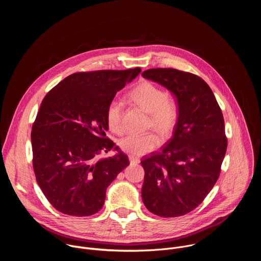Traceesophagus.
<instances>
[{
	"instance_id": "34e87169",
	"label": "esophagus",
	"mask_w": 261,
	"mask_h": 261,
	"mask_svg": "<svg viewBox=\"0 0 261 261\" xmlns=\"http://www.w3.org/2000/svg\"><path fill=\"white\" fill-rule=\"evenodd\" d=\"M129 160L131 162V164H137L139 163V158L134 156V155H129Z\"/></svg>"
}]
</instances>
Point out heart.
Segmentation results:
<instances>
[{
	"mask_svg": "<svg viewBox=\"0 0 261 261\" xmlns=\"http://www.w3.org/2000/svg\"><path fill=\"white\" fill-rule=\"evenodd\" d=\"M130 100L148 113V126L154 127L162 136H167L176 126L179 117L177 99L159 86L143 81L129 93ZM124 105L122 101H110L106 108L107 127L114 133L121 134L124 130ZM160 137L155 132L129 134L119 141L121 151L134 156H141L153 151L160 144Z\"/></svg>",
	"mask_w": 261,
	"mask_h": 261,
	"instance_id": "1",
	"label": "heart"
}]
</instances>
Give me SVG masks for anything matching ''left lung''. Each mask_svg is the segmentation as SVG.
<instances>
[{
	"mask_svg": "<svg viewBox=\"0 0 261 261\" xmlns=\"http://www.w3.org/2000/svg\"><path fill=\"white\" fill-rule=\"evenodd\" d=\"M142 76L171 91L179 105L173 136L141 160L142 201L157 216H182L204 200L219 178L227 150L224 119L213 91L195 74L154 68Z\"/></svg>",
	"mask_w": 261,
	"mask_h": 261,
	"instance_id": "8db88e82",
	"label": "left lung"
}]
</instances>
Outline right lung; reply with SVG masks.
Returning <instances> with one entry per match:
<instances>
[{
	"label": "right lung",
	"instance_id": "obj_1",
	"mask_svg": "<svg viewBox=\"0 0 261 261\" xmlns=\"http://www.w3.org/2000/svg\"><path fill=\"white\" fill-rule=\"evenodd\" d=\"M141 69L76 72L44 97L32 126L33 168L49 203L76 217L99 212L108 186L129 164L127 155L96 160L118 150L106 137L105 113L118 91Z\"/></svg>",
	"mask_w": 261,
	"mask_h": 261
}]
</instances>
